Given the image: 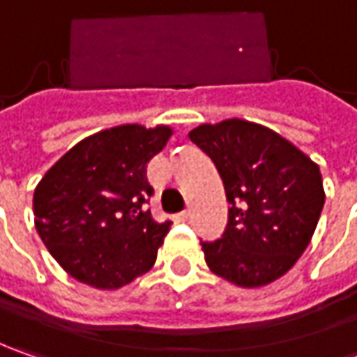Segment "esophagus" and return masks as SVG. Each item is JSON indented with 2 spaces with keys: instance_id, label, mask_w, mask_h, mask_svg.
<instances>
[{
  "instance_id": "34e87169",
  "label": "esophagus",
  "mask_w": 357,
  "mask_h": 357,
  "mask_svg": "<svg viewBox=\"0 0 357 357\" xmlns=\"http://www.w3.org/2000/svg\"><path fill=\"white\" fill-rule=\"evenodd\" d=\"M188 216H190V213H188V211H183V213L176 214V220H181V222H185V220H188Z\"/></svg>"
}]
</instances>
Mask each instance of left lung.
<instances>
[{
	"label": "left lung",
	"mask_w": 357,
	"mask_h": 357,
	"mask_svg": "<svg viewBox=\"0 0 357 357\" xmlns=\"http://www.w3.org/2000/svg\"><path fill=\"white\" fill-rule=\"evenodd\" d=\"M225 183L222 238L200 242L208 268L240 288L278 280L308 248L324 208L320 167L278 132L227 119L188 132Z\"/></svg>",
	"instance_id": "1"
}]
</instances>
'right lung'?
<instances>
[{"label": "right lung", "mask_w": 357, "mask_h": 357, "mask_svg": "<svg viewBox=\"0 0 357 357\" xmlns=\"http://www.w3.org/2000/svg\"><path fill=\"white\" fill-rule=\"evenodd\" d=\"M172 129L119 125L69 149L33 192L35 228L51 256L75 280L117 290L149 272L171 220L157 222L146 162Z\"/></svg>", "instance_id": "obj_1"}]
</instances>
